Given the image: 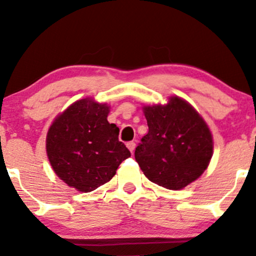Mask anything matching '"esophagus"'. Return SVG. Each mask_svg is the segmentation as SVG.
Wrapping results in <instances>:
<instances>
[{"label":"esophagus","instance_id":"34e87169","mask_svg":"<svg viewBox=\"0 0 256 256\" xmlns=\"http://www.w3.org/2000/svg\"><path fill=\"white\" fill-rule=\"evenodd\" d=\"M126 146H128V150H130L131 152H134V148H136V143H134V142H128Z\"/></svg>","mask_w":256,"mask_h":256}]
</instances>
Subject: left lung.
<instances>
[{
  "label": "left lung",
  "mask_w": 256,
  "mask_h": 256,
  "mask_svg": "<svg viewBox=\"0 0 256 256\" xmlns=\"http://www.w3.org/2000/svg\"><path fill=\"white\" fill-rule=\"evenodd\" d=\"M149 131L134 150L146 177L171 190L192 183L210 165L213 138L201 116L178 96L165 106H144Z\"/></svg>",
  "instance_id": "left-lung-1"
}]
</instances>
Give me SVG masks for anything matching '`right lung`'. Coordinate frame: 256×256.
Returning a JSON list of instances; mask_svg holds the SVG:
<instances>
[{
  "mask_svg": "<svg viewBox=\"0 0 256 256\" xmlns=\"http://www.w3.org/2000/svg\"><path fill=\"white\" fill-rule=\"evenodd\" d=\"M110 107L91 98L74 102L54 120L46 134V155L58 177L89 192L110 182L131 156L119 140V128L107 120Z\"/></svg>",
  "mask_w": 256,
  "mask_h": 256,
  "instance_id": "right-lung-1",
  "label": "right lung"
}]
</instances>
